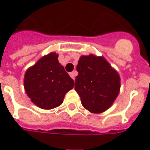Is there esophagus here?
Returning a JSON list of instances; mask_svg holds the SVG:
<instances>
[{"instance_id":"34e87169","label":"esophagus","mask_w":150,"mask_h":150,"mask_svg":"<svg viewBox=\"0 0 150 150\" xmlns=\"http://www.w3.org/2000/svg\"><path fill=\"white\" fill-rule=\"evenodd\" d=\"M76 75H77V71H72L70 73V76H71L74 80H75V78Z\"/></svg>"}]
</instances>
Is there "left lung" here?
Masks as SVG:
<instances>
[{"label":"left lung","instance_id":"1","mask_svg":"<svg viewBox=\"0 0 150 150\" xmlns=\"http://www.w3.org/2000/svg\"><path fill=\"white\" fill-rule=\"evenodd\" d=\"M79 75L75 90L82 105L93 113H100L112 106L119 94V74L103 58L93 54L81 56L76 67Z\"/></svg>","mask_w":150,"mask_h":150}]
</instances>
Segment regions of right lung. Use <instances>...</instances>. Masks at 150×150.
Masks as SVG:
<instances>
[{
    "label": "right lung",
    "mask_w": 150,
    "mask_h": 150,
    "mask_svg": "<svg viewBox=\"0 0 150 150\" xmlns=\"http://www.w3.org/2000/svg\"><path fill=\"white\" fill-rule=\"evenodd\" d=\"M24 87L38 107L52 109L62 104L66 93L74 87V80L59 62L58 54L53 52L26 71Z\"/></svg>",
    "instance_id": "obj_1"
}]
</instances>
